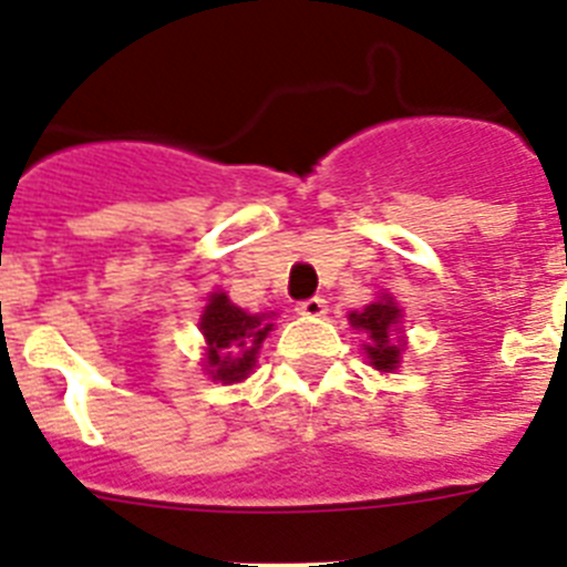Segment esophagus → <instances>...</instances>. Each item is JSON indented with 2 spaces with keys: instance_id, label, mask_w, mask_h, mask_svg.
Returning a JSON list of instances; mask_svg holds the SVG:
<instances>
[{
  "instance_id": "34e87169",
  "label": "esophagus",
  "mask_w": 567,
  "mask_h": 567,
  "mask_svg": "<svg viewBox=\"0 0 567 567\" xmlns=\"http://www.w3.org/2000/svg\"><path fill=\"white\" fill-rule=\"evenodd\" d=\"M298 316H307V318H321L327 312V301L323 298H307V301H298Z\"/></svg>"
}]
</instances>
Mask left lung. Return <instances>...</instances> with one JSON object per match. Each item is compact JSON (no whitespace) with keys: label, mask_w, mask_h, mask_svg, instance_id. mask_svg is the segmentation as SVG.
<instances>
[{"label":"left lung","mask_w":567,"mask_h":567,"mask_svg":"<svg viewBox=\"0 0 567 567\" xmlns=\"http://www.w3.org/2000/svg\"><path fill=\"white\" fill-rule=\"evenodd\" d=\"M399 318L401 312L393 301L370 303L364 312H352L350 316L352 327H355V330H364L367 336H370V343H367L364 350L375 370L390 372L399 367L401 347L390 341V332H393V327L399 323Z\"/></svg>","instance_id":"8db88e82"}]
</instances>
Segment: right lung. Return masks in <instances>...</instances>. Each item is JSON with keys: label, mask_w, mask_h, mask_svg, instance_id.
I'll use <instances>...</instances> for the list:
<instances>
[{"label": "right lung", "mask_w": 567, "mask_h": 567, "mask_svg": "<svg viewBox=\"0 0 567 567\" xmlns=\"http://www.w3.org/2000/svg\"><path fill=\"white\" fill-rule=\"evenodd\" d=\"M200 330L209 341L206 367H212V379L235 384L251 372L255 352L269 336L272 323L266 316H249L235 307L224 292H215L209 298V307L203 309Z\"/></svg>", "instance_id": "1"}]
</instances>
